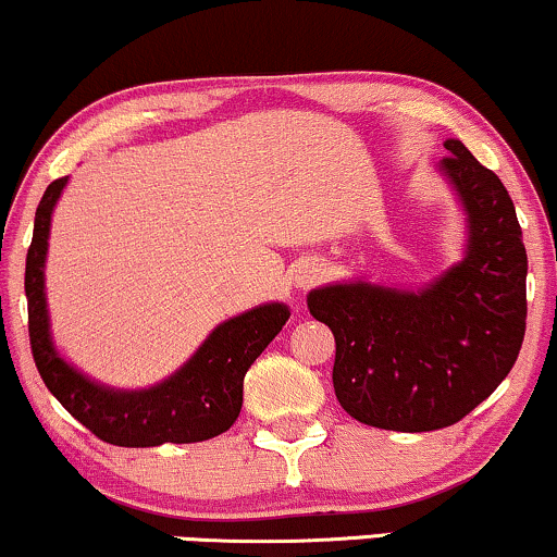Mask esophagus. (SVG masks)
Listing matches in <instances>:
<instances>
[{
    "mask_svg": "<svg viewBox=\"0 0 557 557\" xmlns=\"http://www.w3.org/2000/svg\"><path fill=\"white\" fill-rule=\"evenodd\" d=\"M322 276H325V263L312 258L297 265V271H294V284H297L299 289H310V286L318 284Z\"/></svg>",
    "mask_w": 557,
    "mask_h": 557,
    "instance_id": "obj_1",
    "label": "esophagus"
}]
</instances>
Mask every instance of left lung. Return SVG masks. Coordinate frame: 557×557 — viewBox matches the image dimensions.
I'll return each instance as SVG.
<instances>
[{"mask_svg":"<svg viewBox=\"0 0 557 557\" xmlns=\"http://www.w3.org/2000/svg\"><path fill=\"white\" fill-rule=\"evenodd\" d=\"M438 168L462 198L470 245L462 263L397 292L335 284L307 297L335 335V397L356 421L436 431L462 421L517 363L527 331V250L509 190L462 141Z\"/></svg>","mask_w":557,"mask_h":557,"instance_id":"8db88e82","label":"left lung"}]
</instances>
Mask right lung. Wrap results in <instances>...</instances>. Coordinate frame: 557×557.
I'll list each match as a JSON object with an SVG mask.
<instances>
[{"label": "right lung", "mask_w": 557, "mask_h": 557, "mask_svg": "<svg viewBox=\"0 0 557 557\" xmlns=\"http://www.w3.org/2000/svg\"><path fill=\"white\" fill-rule=\"evenodd\" d=\"M66 177L46 188L36 209L25 260L30 351L40 380L85 429L115 446L190 444L219 436L237 421L243 382L252 361L289 320L284 305H265L222 322L181 372L141 393H115L89 382L53 351L48 335L44 263L48 226Z\"/></svg>", "instance_id": "obj_1"}]
</instances>
